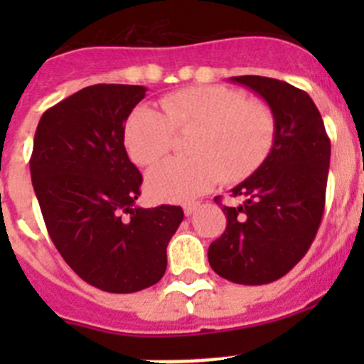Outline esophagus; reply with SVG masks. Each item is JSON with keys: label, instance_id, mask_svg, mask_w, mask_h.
<instances>
[{"label": "esophagus", "instance_id": "1", "mask_svg": "<svg viewBox=\"0 0 364 364\" xmlns=\"http://www.w3.org/2000/svg\"><path fill=\"white\" fill-rule=\"evenodd\" d=\"M197 208H199V203H192V204H186L183 209H185V215L186 216H192L193 213L197 211Z\"/></svg>", "mask_w": 364, "mask_h": 364}]
</instances>
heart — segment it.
Returning <instances> with one entry per match:
<instances>
[{"label":"heart","instance_id":"1","mask_svg":"<svg viewBox=\"0 0 364 364\" xmlns=\"http://www.w3.org/2000/svg\"><path fill=\"white\" fill-rule=\"evenodd\" d=\"M161 112L139 105L124 121L130 159L153 167L172 148L176 132H193L190 159H174L149 172V192L160 200L188 203L215 186L241 181L266 161L277 137L273 109L225 86H190L165 95Z\"/></svg>","mask_w":364,"mask_h":364}]
</instances>
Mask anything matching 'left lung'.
<instances>
[{
  "instance_id": "1",
  "label": "left lung",
  "mask_w": 364,
  "mask_h": 364,
  "mask_svg": "<svg viewBox=\"0 0 364 364\" xmlns=\"http://www.w3.org/2000/svg\"><path fill=\"white\" fill-rule=\"evenodd\" d=\"M273 109L277 137L266 161L230 190L236 208L222 205L227 227L209 245V266L234 284L262 285L287 274L315 240L326 203L331 142L314 100L289 82L232 77ZM216 204L222 203L216 197Z\"/></svg>"
}]
</instances>
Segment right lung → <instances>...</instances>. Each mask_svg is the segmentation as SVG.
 Masks as SVG:
<instances>
[{
	"label": "right lung",
	"mask_w": 364,
	"mask_h": 364,
	"mask_svg": "<svg viewBox=\"0 0 364 364\" xmlns=\"http://www.w3.org/2000/svg\"><path fill=\"white\" fill-rule=\"evenodd\" d=\"M144 86L95 84L40 117L29 160L47 232L65 262L93 287L142 291L164 277L179 205L139 208L142 176L127 155L124 121Z\"/></svg>",
	"instance_id": "1"
}]
</instances>
